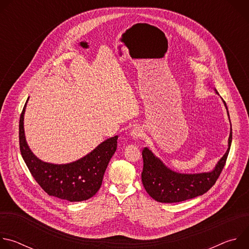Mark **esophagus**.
Returning <instances> with one entry per match:
<instances>
[{
    "mask_svg": "<svg viewBox=\"0 0 249 249\" xmlns=\"http://www.w3.org/2000/svg\"><path fill=\"white\" fill-rule=\"evenodd\" d=\"M130 135L134 140H137V139H140V138L144 136V131H143V129H141L140 127H135L134 129H132Z\"/></svg>",
    "mask_w": 249,
    "mask_h": 249,
    "instance_id": "1",
    "label": "esophagus"
}]
</instances>
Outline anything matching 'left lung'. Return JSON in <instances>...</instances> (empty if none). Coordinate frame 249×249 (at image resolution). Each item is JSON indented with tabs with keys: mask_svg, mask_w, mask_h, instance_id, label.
<instances>
[{
	"mask_svg": "<svg viewBox=\"0 0 249 249\" xmlns=\"http://www.w3.org/2000/svg\"><path fill=\"white\" fill-rule=\"evenodd\" d=\"M224 103L227 107L225 101ZM231 139L232 130L231 127L229 148L216 164V167L210 172L194 174L178 173L171 170L166 167L163 162L152 153V151L145 148L142 152L144 161L143 171H142V182H143L146 191L153 199L161 203L182 202L203 195L216 183L219 178L229 156Z\"/></svg>",
	"mask_w": 249,
	"mask_h": 249,
	"instance_id": "left-lung-1",
	"label": "left lung"
}]
</instances>
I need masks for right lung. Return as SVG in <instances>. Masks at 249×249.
<instances>
[{"mask_svg": "<svg viewBox=\"0 0 249 249\" xmlns=\"http://www.w3.org/2000/svg\"><path fill=\"white\" fill-rule=\"evenodd\" d=\"M27 100L19 118V149L33 178L49 196L70 202L91 198L101 186L106 167L116 151L118 136L105 140L89 155L74 162H44L33 155L25 141L23 116Z\"/></svg>", "mask_w": 249, "mask_h": 249, "instance_id": "1", "label": "right lung"}]
</instances>
